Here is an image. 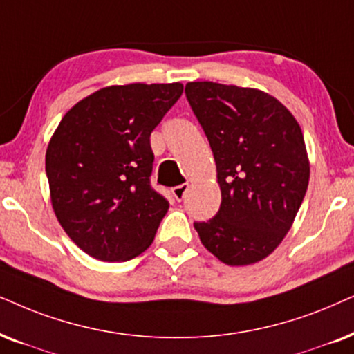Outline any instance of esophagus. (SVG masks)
Returning a JSON list of instances; mask_svg holds the SVG:
<instances>
[{
    "instance_id": "esophagus-1",
    "label": "esophagus",
    "mask_w": 354,
    "mask_h": 354,
    "mask_svg": "<svg viewBox=\"0 0 354 354\" xmlns=\"http://www.w3.org/2000/svg\"><path fill=\"white\" fill-rule=\"evenodd\" d=\"M187 192H188V183H182V185L172 188V195L176 196L177 201H182L183 198H185Z\"/></svg>"
}]
</instances>
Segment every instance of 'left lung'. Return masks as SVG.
I'll list each match as a JSON object with an SVG mask.
<instances>
[{
    "label": "left lung",
    "instance_id": "1",
    "mask_svg": "<svg viewBox=\"0 0 354 354\" xmlns=\"http://www.w3.org/2000/svg\"><path fill=\"white\" fill-rule=\"evenodd\" d=\"M185 94L208 138L221 206L195 223L201 244L231 267L267 259L286 237L309 185L310 164L299 123L254 87L187 82Z\"/></svg>",
    "mask_w": 354,
    "mask_h": 354
}]
</instances>
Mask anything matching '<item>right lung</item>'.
Masks as SVG:
<instances>
[{"label": "right lung", "instance_id": "obj_1", "mask_svg": "<svg viewBox=\"0 0 354 354\" xmlns=\"http://www.w3.org/2000/svg\"><path fill=\"white\" fill-rule=\"evenodd\" d=\"M182 93L180 82L102 87L73 105L50 138L52 208L87 255L127 261L153 244L169 203L149 185V136Z\"/></svg>", "mask_w": 354, "mask_h": 354}]
</instances>
